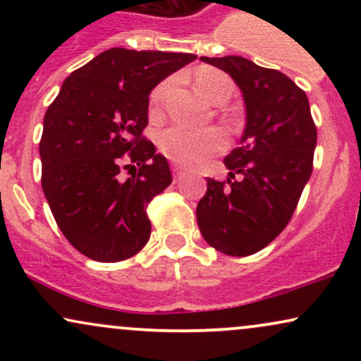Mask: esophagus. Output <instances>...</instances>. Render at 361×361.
Segmentation results:
<instances>
[{
	"mask_svg": "<svg viewBox=\"0 0 361 361\" xmlns=\"http://www.w3.org/2000/svg\"><path fill=\"white\" fill-rule=\"evenodd\" d=\"M173 175H175V178L178 180V178L183 176V169H181V166H178V164H175V166H173Z\"/></svg>",
	"mask_w": 361,
	"mask_h": 361,
	"instance_id": "34e87169",
	"label": "esophagus"
}]
</instances>
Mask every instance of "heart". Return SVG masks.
Returning a JSON list of instances; mask_svg holds the SVG:
<instances>
[{
    "label": "heart",
    "mask_w": 361,
    "mask_h": 361,
    "mask_svg": "<svg viewBox=\"0 0 361 361\" xmlns=\"http://www.w3.org/2000/svg\"><path fill=\"white\" fill-rule=\"evenodd\" d=\"M195 90L212 105H224L234 91V82L226 73L210 66H202L193 73ZM169 88V81H163L152 90L149 105L151 111L159 110L164 94ZM226 147V137L221 130H190V128L175 126L161 132L159 149L168 159L181 166H197L204 163L209 156L221 152Z\"/></svg>",
    "instance_id": "b5f03b06"
}]
</instances>
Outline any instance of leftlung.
Segmentation results:
<instances>
[{"mask_svg": "<svg viewBox=\"0 0 361 361\" xmlns=\"http://www.w3.org/2000/svg\"><path fill=\"white\" fill-rule=\"evenodd\" d=\"M200 59L229 74L241 90L246 127L239 147L224 159L227 181L207 178L198 229L224 255L250 256L292 217L312 173L317 130L307 94L283 73L241 56Z\"/></svg>", "mask_w": 361, "mask_h": 361, "instance_id": "1", "label": "left lung"}]
</instances>
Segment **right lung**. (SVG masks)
I'll list each match as a JSON object with an SVG mask.
<instances>
[{
	"label": "right lung",
	"mask_w": 361,
	"mask_h": 361,
	"mask_svg": "<svg viewBox=\"0 0 361 361\" xmlns=\"http://www.w3.org/2000/svg\"><path fill=\"white\" fill-rule=\"evenodd\" d=\"M197 56L115 47L76 69L45 111L42 190L57 226L88 258H130L151 235L147 205L171 185L168 159L140 137L149 94ZM126 160L140 173L119 176ZM132 166V164H128Z\"/></svg>",
	"instance_id": "add662e5"
}]
</instances>
